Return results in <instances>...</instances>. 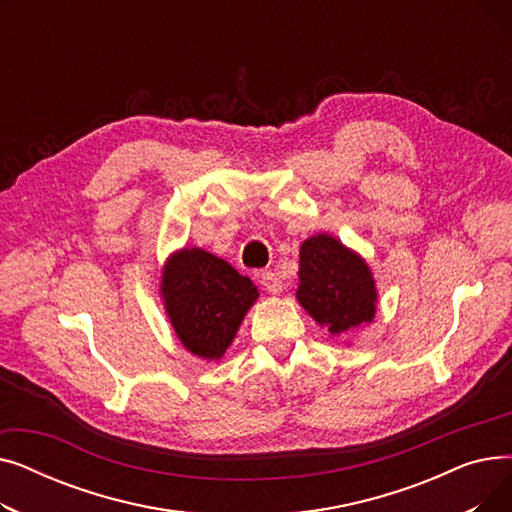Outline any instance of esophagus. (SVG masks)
Masks as SVG:
<instances>
[{"mask_svg":"<svg viewBox=\"0 0 512 512\" xmlns=\"http://www.w3.org/2000/svg\"><path fill=\"white\" fill-rule=\"evenodd\" d=\"M259 282L265 286V290L267 292H272V294H278V292H282V278H280V274H276V272H261L259 274Z\"/></svg>","mask_w":512,"mask_h":512,"instance_id":"34e87169","label":"esophagus"}]
</instances>
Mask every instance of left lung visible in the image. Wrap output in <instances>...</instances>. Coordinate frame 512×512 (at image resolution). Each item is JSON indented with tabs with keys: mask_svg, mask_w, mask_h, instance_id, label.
I'll list each match as a JSON object with an SVG mask.
<instances>
[{
	"mask_svg": "<svg viewBox=\"0 0 512 512\" xmlns=\"http://www.w3.org/2000/svg\"><path fill=\"white\" fill-rule=\"evenodd\" d=\"M299 303L332 336L371 321L375 286L367 263L328 234L303 242L299 270Z\"/></svg>",
	"mask_w": 512,
	"mask_h": 512,
	"instance_id": "1",
	"label": "left lung"
}]
</instances>
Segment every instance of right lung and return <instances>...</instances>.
<instances>
[{"label": "right lung", "mask_w": 512, "mask_h": 512, "mask_svg": "<svg viewBox=\"0 0 512 512\" xmlns=\"http://www.w3.org/2000/svg\"><path fill=\"white\" fill-rule=\"evenodd\" d=\"M166 311L182 344L197 357L220 359L259 290L234 267L203 249L176 253L161 278Z\"/></svg>", "instance_id": "obj_1"}]
</instances>
